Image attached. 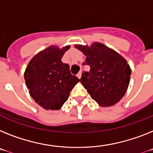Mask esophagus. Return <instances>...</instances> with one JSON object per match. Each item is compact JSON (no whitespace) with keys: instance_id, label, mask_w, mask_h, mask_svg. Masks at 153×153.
Returning <instances> with one entry per match:
<instances>
[{"instance_id":"1","label":"esophagus","mask_w":153,"mask_h":153,"mask_svg":"<svg viewBox=\"0 0 153 153\" xmlns=\"http://www.w3.org/2000/svg\"><path fill=\"white\" fill-rule=\"evenodd\" d=\"M77 76H78V78H79V79H80L81 78H82V71H80V72H79V74H78V75H77Z\"/></svg>"}]
</instances>
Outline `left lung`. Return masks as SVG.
<instances>
[{
  "label": "left lung",
  "mask_w": 153,
  "mask_h": 153,
  "mask_svg": "<svg viewBox=\"0 0 153 153\" xmlns=\"http://www.w3.org/2000/svg\"><path fill=\"white\" fill-rule=\"evenodd\" d=\"M74 47L86 56L83 65L90 66L89 72L85 71L80 80L92 100L102 107L117 103L130 82L131 69L126 60L101 43L77 44Z\"/></svg>",
  "instance_id": "obj_1"
}]
</instances>
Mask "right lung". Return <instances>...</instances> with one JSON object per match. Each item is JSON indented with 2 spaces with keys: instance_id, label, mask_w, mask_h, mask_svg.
I'll return each mask as SVG.
<instances>
[{
  "instance_id": "right-lung-1",
  "label": "right lung",
  "mask_w": 153,
  "mask_h": 153,
  "mask_svg": "<svg viewBox=\"0 0 153 153\" xmlns=\"http://www.w3.org/2000/svg\"><path fill=\"white\" fill-rule=\"evenodd\" d=\"M70 46H50L29 61L24 77L31 97L46 110H59L68 100L70 92L79 79L61 61Z\"/></svg>"
}]
</instances>
